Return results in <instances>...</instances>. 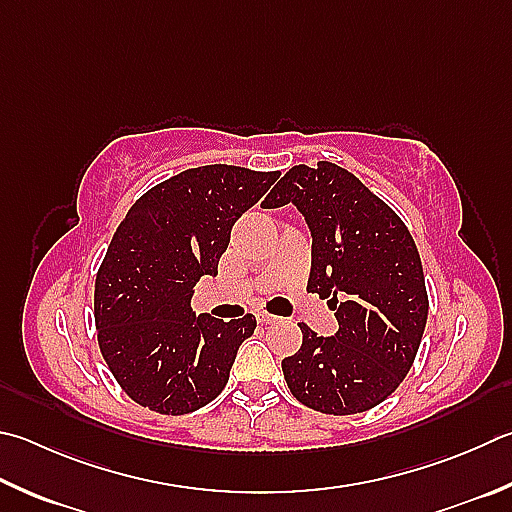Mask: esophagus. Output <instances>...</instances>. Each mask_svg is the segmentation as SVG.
I'll list each match as a JSON object with an SVG mask.
<instances>
[{
    "instance_id": "34e87169",
    "label": "esophagus",
    "mask_w": 512,
    "mask_h": 512,
    "mask_svg": "<svg viewBox=\"0 0 512 512\" xmlns=\"http://www.w3.org/2000/svg\"><path fill=\"white\" fill-rule=\"evenodd\" d=\"M255 318H257V322H259V324H273V322L280 320V318H277V315H273V313H266V311H257V313H255Z\"/></svg>"
}]
</instances>
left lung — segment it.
Listing matches in <instances>:
<instances>
[{
    "instance_id": "left-lung-1",
    "label": "left lung",
    "mask_w": 512,
    "mask_h": 512,
    "mask_svg": "<svg viewBox=\"0 0 512 512\" xmlns=\"http://www.w3.org/2000/svg\"><path fill=\"white\" fill-rule=\"evenodd\" d=\"M286 203L309 224L311 293L331 297L336 336L302 322V347L282 360L291 394L315 412L347 416L383 403L412 369L427 322L421 257L403 219L336 163L295 165L264 208Z\"/></svg>"
}]
</instances>
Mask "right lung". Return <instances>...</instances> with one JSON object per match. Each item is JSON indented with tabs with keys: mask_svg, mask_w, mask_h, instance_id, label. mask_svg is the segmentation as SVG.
I'll return each instance as SVG.
<instances>
[{
	"mask_svg": "<svg viewBox=\"0 0 512 512\" xmlns=\"http://www.w3.org/2000/svg\"><path fill=\"white\" fill-rule=\"evenodd\" d=\"M280 172L203 165L172 176L120 221L96 275L98 345L116 383L138 405L181 416L226 387L255 315H194V284L217 275L230 230Z\"/></svg>",
	"mask_w": 512,
	"mask_h": 512,
	"instance_id": "add662e5",
	"label": "right lung"
}]
</instances>
